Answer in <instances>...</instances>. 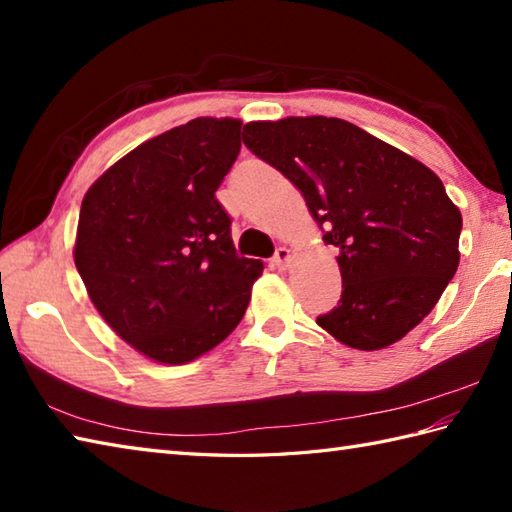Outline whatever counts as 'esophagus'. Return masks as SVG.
Masks as SVG:
<instances>
[{"mask_svg": "<svg viewBox=\"0 0 512 512\" xmlns=\"http://www.w3.org/2000/svg\"><path fill=\"white\" fill-rule=\"evenodd\" d=\"M273 262H275V266H279V268H286V266L290 264V250H288L286 246H279V248L275 250Z\"/></svg>", "mask_w": 512, "mask_h": 512, "instance_id": "esophagus-1", "label": "esophagus"}]
</instances>
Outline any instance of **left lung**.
<instances>
[{
    "label": "left lung",
    "mask_w": 512,
    "mask_h": 512,
    "mask_svg": "<svg viewBox=\"0 0 512 512\" xmlns=\"http://www.w3.org/2000/svg\"><path fill=\"white\" fill-rule=\"evenodd\" d=\"M242 140L295 184L339 248L343 292L321 328L365 352L416 328L460 264L462 213L436 173L341 118L253 121Z\"/></svg>",
    "instance_id": "left-lung-1"
}]
</instances>
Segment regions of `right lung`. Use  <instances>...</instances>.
<instances>
[{"instance_id":"1","label":"right lung","mask_w":512,"mask_h":512,"mask_svg":"<svg viewBox=\"0 0 512 512\" xmlns=\"http://www.w3.org/2000/svg\"><path fill=\"white\" fill-rule=\"evenodd\" d=\"M237 118H193L138 145L88 189L74 264L136 352L184 365L242 321L264 264L237 257L215 191L242 147Z\"/></svg>"}]
</instances>
